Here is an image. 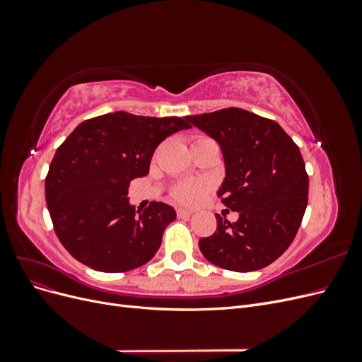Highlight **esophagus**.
Masks as SVG:
<instances>
[{
	"label": "esophagus",
	"instance_id": "34e87169",
	"mask_svg": "<svg viewBox=\"0 0 362 362\" xmlns=\"http://www.w3.org/2000/svg\"><path fill=\"white\" fill-rule=\"evenodd\" d=\"M177 214H178L180 218H187V217L192 216V211L190 210H185V208H178Z\"/></svg>",
	"mask_w": 362,
	"mask_h": 362
}]
</instances>
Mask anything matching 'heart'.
Returning a JSON list of instances; mask_svg holds the SVG:
<instances>
[{
	"label": "heart",
	"instance_id": "b5f03b06",
	"mask_svg": "<svg viewBox=\"0 0 362 362\" xmlns=\"http://www.w3.org/2000/svg\"><path fill=\"white\" fill-rule=\"evenodd\" d=\"M205 190H206V184L204 181H198V180L182 181V182H178L172 189V198L175 201H178L180 204L193 205L202 198Z\"/></svg>",
	"mask_w": 362,
	"mask_h": 362
}]
</instances>
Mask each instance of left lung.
<instances>
[{"mask_svg":"<svg viewBox=\"0 0 362 362\" xmlns=\"http://www.w3.org/2000/svg\"><path fill=\"white\" fill-rule=\"evenodd\" d=\"M222 149L225 178L217 196L238 213L199 240L202 255L226 270L254 272L291 245L308 204V175L298 145L278 122L242 108L185 116Z\"/></svg>","mask_w":362,"mask_h":362,"instance_id":"obj_1","label":"left lung"}]
</instances>
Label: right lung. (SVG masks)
<instances>
[{"label":"right lung","mask_w":362,"mask_h":362,"mask_svg":"<svg viewBox=\"0 0 362 362\" xmlns=\"http://www.w3.org/2000/svg\"><path fill=\"white\" fill-rule=\"evenodd\" d=\"M187 120L127 112L87 119L57 148L45 180L51 221L62 245L87 267L128 272L157 254L173 206L129 204V181L146 177L161 141Z\"/></svg>","instance_id":"obj_1"}]
</instances>
